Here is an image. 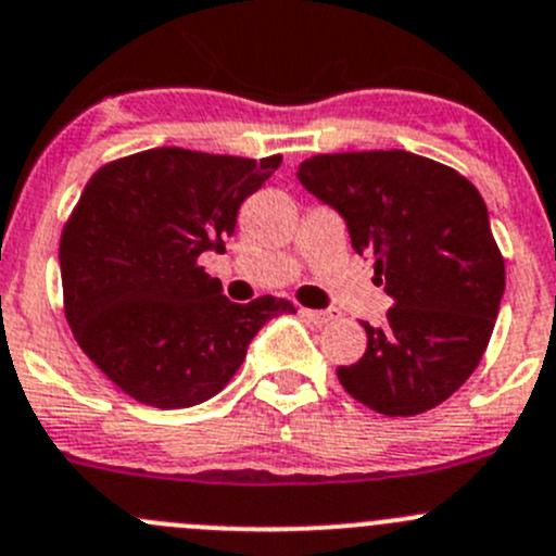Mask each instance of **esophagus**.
<instances>
[{
	"mask_svg": "<svg viewBox=\"0 0 556 556\" xmlns=\"http://www.w3.org/2000/svg\"><path fill=\"white\" fill-rule=\"evenodd\" d=\"M301 314H306V317L317 325H325V323H330V319H336L333 309H301Z\"/></svg>",
	"mask_w": 556,
	"mask_h": 556,
	"instance_id": "1",
	"label": "esophagus"
}]
</instances>
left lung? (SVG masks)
I'll return each instance as SVG.
<instances>
[{"label": "left lung", "instance_id": "left-lung-1", "mask_svg": "<svg viewBox=\"0 0 556 556\" xmlns=\"http://www.w3.org/2000/svg\"><path fill=\"white\" fill-rule=\"evenodd\" d=\"M299 179L341 212L392 299L384 328L363 323L366 355L339 366L355 401L384 417L444 403L476 371L506 290V263L476 185L406 150L312 155Z\"/></svg>", "mask_w": 556, "mask_h": 556}]
</instances>
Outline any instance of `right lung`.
<instances>
[{"label": "right lung", "instance_id": "add662e5", "mask_svg": "<svg viewBox=\"0 0 556 556\" xmlns=\"http://www.w3.org/2000/svg\"><path fill=\"white\" fill-rule=\"evenodd\" d=\"M282 155L153 148L93 172L59 244L64 314L110 382L155 408L210 401L233 379L252 336L295 312L261 295L233 304L199 257L226 250L239 206Z\"/></svg>", "mask_w": 556, "mask_h": 556}]
</instances>
